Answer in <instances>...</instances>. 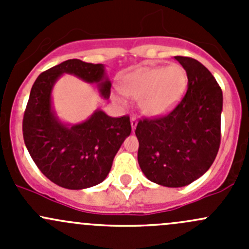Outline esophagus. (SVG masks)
Returning a JSON list of instances; mask_svg holds the SVG:
<instances>
[{
  "label": "esophagus",
  "instance_id": "1",
  "mask_svg": "<svg viewBox=\"0 0 249 249\" xmlns=\"http://www.w3.org/2000/svg\"><path fill=\"white\" fill-rule=\"evenodd\" d=\"M130 123H131V129H132V131H135V129H136V126H137V120H136V118H135V117L130 118Z\"/></svg>",
  "mask_w": 249,
  "mask_h": 249
}]
</instances>
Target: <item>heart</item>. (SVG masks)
<instances>
[{
    "label": "heart",
    "instance_id": "1",
    "mask_svg": "<svg viewBox=\"0 0 249 249\" xmlns=\"http://www.w3.org/2000/svg\"><path fill=\"white\" fill-rule=\"evenodd\" d=\"M188 87L187 71L180 65L143 66L126 74L120 82L126 96L139 100V107L148 117H159L179 104ZM115 99L124 102L122 97Z\"/></svg>",
    "mask_w": 249,
    "mask_h": 249
}]
</instances>
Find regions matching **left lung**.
I'll list each match as a JSON object with an SVG mask.
<instances>
[{"mask_svg": "<svg viewBox=\"0 0 249 249\" xmlns=\"http://www.w3.org/2000/svg\"><path fill=\"white\" fill-rule=\"evenodd\" d=\"M188 74L184 97L169 114L143 118L136 126L139 164L145 177L164 187L190 184L207 171L220 145L223 92L197 60L175 56Z\"/></svg>", "mask_w": 249, "mask_h": 249, "instance_id": "8db88e82", "label": "left lung"}]
</instances>
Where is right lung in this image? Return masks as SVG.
Listing matches in <instances>:
<instances>
[{
  "label": "right lung",
  "instance_id": "obj_1",
  "mask_svg": "<svg viewBox=\"0 0 249 249\" xmlns=\"http://www.w3.org/2000/svg\"><path fill=\"white\" fill-rule=\"evenodd\" d=\"M62 73L96 83L100 94L109 97L112 84L104 65L66 60L35 80L22 119V136L32 160L48 179L66 189H85L107 177L131 124L129 115L113 118L101 109L80 124H62L52 108L53 87Z\"/></svg>",
  "mask_w": 249,
  "mask_h": 249
}]
</instances>
